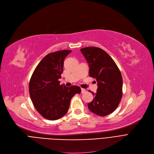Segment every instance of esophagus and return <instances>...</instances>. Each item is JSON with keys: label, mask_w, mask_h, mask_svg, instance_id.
Segmentation results:
<instances>
[{"label": "esophagus", "mask_w": 154, "mask_h": 154, "mask_svg": "<svg viewBox=\"0 0 154 154\" xmlns=\"http://www.w3.org/2000/svg\"><path fill=\"white\" fill-rule=\"evenodd\" d=\"M86 92V90L84 89V88H81V92L83 94V93H85Z\"/></svg>", "instance_id": "34e87169"}]
</instances>
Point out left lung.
Wrapping results in <instances>:
<instances>
[{
	"label": "left lung",
	"instance_id": "8db88e82",
	"mask_svg": "<svg viewBox=\"0 0 154 154\" xmlns=\"http://www.w3.org/2000/svg\"><path fill=\"white\" fill-rule=\"evenodd\" d=\"M89 66V76L97 82V92L88 107L99 116H106L114 112L122 96L123 80L121 73L111 57L103 50L95 47L80 49Z\"/></svg>",
	"mask_w": 154,
	"mask_h": 154
}]
</instances>
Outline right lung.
<instances>
[{"label":"right lung","instance_id":"add662e5","mask_svg":"<svg viewBox=\"0 0 154 154\" xmlns=\"http://www.w3.org/2000/svg\"><path fill=\"white\" fill-rule=\"evenodd\" d=\"M72 52L60 51L47 54L37 65L29 82L34 106L44 118L57 120L67 114L72 97L81 92L79 86L60 85L63 60Z\"/></svg>","mask_w":154,"mask_h":154}]
</instances>
